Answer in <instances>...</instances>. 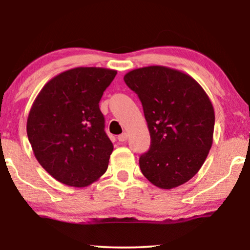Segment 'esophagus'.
Masks as SVG:
<instances>
[{
    "mask_svg": "<svg viewBox=\"0 0 250 250\" xmlns=\"http://www.w3.org/2000/svg\"><path fill=\"white\" fill-rule=\"evenodd\" d=\"M127 136H128L127 133L124 132V133H122L121 135H118V140L121 142H124V141H126V140H127Z\"/></svg>",
    "mask_w": 250,
    "mask_h": 250,
    "instance_id": "34e87169",
    "label": "esophagus"
}]
</instances>
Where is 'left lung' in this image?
I'll list each match as a JSON object with an SVG mask.
<instances>
[{
  "label": "left lung",
  "instance_id": "1",
  "mask_svg": "<svg viewBox=\"0 0 250 250\" xmlns=\"http://www.w3.org/2000/svg\"><path fill=\"white\" fill-rule=\"evenodd\" d=\"M124 81L141 101L151 139L139 160L142 174L160 189L188 182L213 145L215 114L206 92L190 75L164 66L131 70Z\"/></svg>",
  "mask_w": 250,
  "mask_h": 250
}]
</instances>
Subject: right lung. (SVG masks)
I'll use <instances>...</instances> for the list:
<instances>
[{"mask_svg":"<svg viewBox=\"0 0 250 250\" xmlns=\"http://www.w3.org/2000/svg\"><path fill=\"white\" fill-rule=\"evenodd\" d=\"M117 71L77 67L44 85L30 108L27 135L41 166L59 182L84 188L105 173L114 146L99 108Z\"/></svg>","mask_w":250,"mask_h":250,"instance_id":"obj_1","label":"right lung"}]
</instances>
